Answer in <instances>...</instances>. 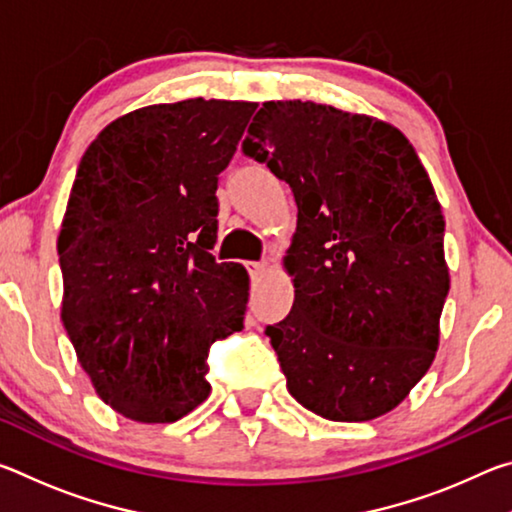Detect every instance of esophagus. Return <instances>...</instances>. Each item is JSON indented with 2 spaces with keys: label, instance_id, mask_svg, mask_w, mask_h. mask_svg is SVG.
I'll return each mask as SVG.
<instances>
[{
  "label": "esophagus",
  "instance_id": "1",
  "mask_svg": "<svg viewBox=\"0 0 512 512\" xmlns=\"http://www.w3.org/2000/svg\"><path fill=\"white\" fill-rule=\"evenodd\" d=\"M268 271V266H266V262H250L248 264V273H250V277H262L264 273Z\"/></svg>",
  "mask_w": 512,
  "mask_h": 512
}]
</instances>
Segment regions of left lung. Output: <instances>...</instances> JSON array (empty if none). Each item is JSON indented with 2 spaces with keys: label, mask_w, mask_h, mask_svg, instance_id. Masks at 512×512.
I'll return each mask as SVG.
<instances>
[{
  "label": "left lung",
  "mask_w": 512,
  "mask_h": 512,
  "mask_svg": "<svg viewBox=\"0 0 512 512\" xmlns=\"http://www.w3.org/2000/svg\"><path fill=\"white\" fill-rule=\"evenodd\" d=\"M244 153L296 196V300L266 327L287 388L334 422L393 411L436 357L445 219L400 128L314 101H266Z\"/></svg>",
  "instance_id": "left-lung-1"
}]
</instances>
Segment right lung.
I'll use <instances>...</instances> for the list:
<instances>
[{"label": "right lung", "instance_id": "obj_1", "mask_svg": "<svg viewBox=\"0 0 512 512\" xmlns=\"http://www.w3.org/2000/svg\"><path fill=\"white\" fill-rule=\"evenodd\" d=\"M257 103L126 112L81 158L58 235L60 318L94 391L167 424L207 400V354L244 327L248 273L216 264V187Z\"/></svg>", "mask_w": 512, "mask_h": 512}]
</instances>
